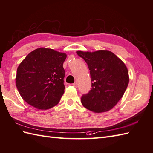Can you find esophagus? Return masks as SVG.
<instances>
[{"instance_id": "obj_1", "label": "esophagus", "mask_w": 153, "mask_h": 153, "mask_svg": "<svg viewBox=\"0 0 153 153\" xmlns=\"http://www.w3.org/2000/svg\"><path fill=\"white\" fill-rule=\"evenodd\" d=\"M73 85L74 87H75V88H77V86H78V84H77V82H74V84H73Z\"/></svg>"}]
</instances>
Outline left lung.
Returning <instances> with one entry per match:
<instances>
[{
    "mask_svg": "<svg viewBox=\"0 0 153 153\" xmlns=\"http://www.w3.org/2000/svg\"><path fill=\"white\" fill-rule=\"evenodd\" d=\"M88 65L91 79V88L81 97L87 109L95 113L109 111L117 105L129 82L128 69L122 60L111 52L78 51Z\"/></svg>",
    "mask_w": 153,
    "mask_h": 153,
    "instance_id": "left-lung-1",
    "label": "left lung"
}]
</instances>
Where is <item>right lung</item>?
I'll list each match as a JSON object with an SVG mask.
<instances>
[{"mask_svg":"<svg viewBox=\"0 0 153 153\" xmlns=\"http://www.w3.org/2000/svg\"><path fill=\"white\" fill-rule=\"evenodd\" d=\"M65 53L39 48L30 53L19 65L16 86L21 97L38 110L56 105L64 93Z\"/></svg>","mask_w":153,"mask_h":153,"instance_id":"1","label":"right lung"}]
</instances>
